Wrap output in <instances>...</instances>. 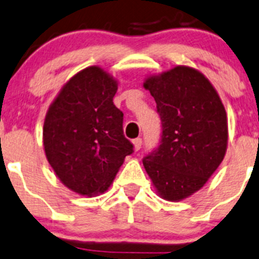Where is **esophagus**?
I'll return each instance as SVG.
<instances>
[{"instance_id": "34e87169", "label": "esophagus", "mask_w": 259, "mask_h": 259, "mask_svg": "<svg viewBox=\"0 0 259 259\" xmlns=\"http://www.w3.org/2000/svg\"><path fill=\"white\" fill-rule=\"evenodd\" d=\"M142 139L140 138H137V139L133 140V144H134V150H140V148H142Z\"/></svg>"}]
</instances>
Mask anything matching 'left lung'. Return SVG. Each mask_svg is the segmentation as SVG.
<instances>
[{"label": "left lung", "instance_id": "1", "mask_svg": "<svg viewBox=\"0 0 259 259\" xmlns=\"http://www.w3.org/2000/svg\"><path fill=\"white\" fill-rule=\"evenodd\" d=\"M161 120L160 144L143 159L163 199L179 202L204 187L228 144L226 109L198 70L176 66L145 80Z\"/></svg>", "mask_w": 259, "mask_h": 259}]
</instances>
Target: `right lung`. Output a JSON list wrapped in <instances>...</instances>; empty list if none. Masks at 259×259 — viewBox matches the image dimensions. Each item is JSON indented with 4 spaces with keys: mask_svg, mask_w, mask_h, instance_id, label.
Instances as JSON below:
<instances>
[{
    "mask_svg": "<svg viewBox=\"0 0 259 259\" xmlns=\"http://www.w3.org/2000/svg\"><path fill=\"white\" fill-rule=\"evenodd\" d=\"M117 81L99 66L71 77L50 105L44 148L50 165L72 192L104 193L133 153L124 137V114L114 105Z\"/></svg>",
    "mask_w": 259,
    "mask_h": 259,
    "instance_id": "1",
    "label": "right lung"
}]
</instances>
